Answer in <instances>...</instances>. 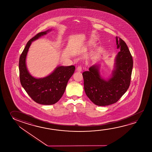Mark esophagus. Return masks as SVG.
Instances as JSON below:
<instances>
[{"label":"esophagus","mask_w":152,"mask_h":152,"mask_svg":"<svg viewBox=\"0 0 152 152\" xmlns=\"http://www.w3.org/2000/svg\"><path fill=\"white\" fill-rule=\"evenodd\" d=\"M76 69H77V71H78V72H82V66H81V65L78 66L77 67Z\"/></svg>","instance_id":"obj_1"}]
</instances>
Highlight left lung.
Instances as JSON below:
<instances>
[{"instance_id": "1", "label": "left lung", "mask_w": 152, "mask_h": 152, "mask_svg": "<svg viewBox=\"0 0 152 152\" xmlns=\"http://www.w3.org/2000/svg\"><path fill=\"white\" fill-rule=\"evenodd\" d=\"M117 48L120 49L115 59L113 75L108 80L101 77L99 67L94 65L83 72L85 92L95 104L106 106L119 100L129 87L133 60L126 43L116 37Z\"/></svg>"}]
</instances>
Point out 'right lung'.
Wrapping results in <instances>:
<instances>
[{"label": "right lung", "mask_w": 152, "mask_h": 152, "mask_svg": "<svg viewBox=\"0 0 152 152\" xmlns=\"http://www.w3.org/2000/svg\"><path fill=\"white\" fill-rule=\"evenodd\" d=\"M48 31L49 30L39 33L30 39L21 53L19 60L20 78L22 86L34 101L43 105L53 104L60 100L75 69L73 65L59 66L47 77L39 79L32 77L28 72L25 60L30 45L33 41L46 34Z\"/></svg>", "instance_id": "right-lung-1"}]
</instances>
